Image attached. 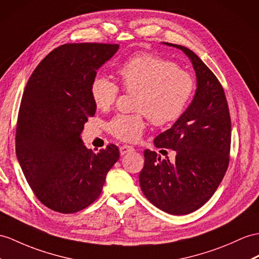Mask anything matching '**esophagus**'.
Masks as SVG:
<instances>
[{
    "label": "esophagus",
    "mask_w": 259,
    "mask_h": 259,
    "mask_svg": "<svg viewBox=\"0 0 259 259\" xmlns=\"http://www.w3.org/2000/svg\"><path fill=\"white\" fill-rule=\"evenodd\" d=\"M131 151H134V148L130 146V145H122V146L119 147V153H121L122 156L125 154L131 153Z\"/></svg>",
    "instance_id": "esophagus-1"
}]
</instances>
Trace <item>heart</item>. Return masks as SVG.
I'll return each instance as SVG.
<instances>
[{"label": "heart", "mask_w": 259, "mask_h": 259, "mask_svg": "<svg viewBox=\"0 0 259 259\" xmlns=\"http://www.w3.org/2000/svg\"><path fill=\"white\" fill-rule=\"evenodd\" d=\"M123 89L136 93L137 114H117L106 125L110 133L125 142H134L145 128V115L156 125L177 121L188 108L194 92L192 75L174 62L153 54H138L118 68ZM119 89L104 75H96L90 94L98 109L106 110L114 104Z\"/></svg>", "instance_id": "obj_1"}]
</instances>
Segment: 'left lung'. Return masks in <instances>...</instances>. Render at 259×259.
Masks as SVG:
<instances>
[{
  "label": "left lung",
  "instance_id": "8db88e82",
  "mask_svg": "<svg viewBox=\"0 0 259 259\" xmlns=\"http://www.w3.org/2000/svg\"><path fill=\"white\" fill-rule=\"evenodd\" d=\"M162 44L189 57L197 75V90L181 117L154 141L156 147L175 150V160H161L155 151L145 150L140 185L158 209L184 215L209 201L228 170L231 116L223 88L204 62L187 47Z\"/></svg>",
  "mask_w": 259,
  "mask_h": 259
}]
</instances>
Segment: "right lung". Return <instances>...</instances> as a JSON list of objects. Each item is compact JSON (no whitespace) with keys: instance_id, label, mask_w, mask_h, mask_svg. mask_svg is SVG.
<instances>
[{"instance_id":"obj_1","label":"right lung","mask_w":259,"mask_h":259,"mask_svg":"<svg viewBox=\"0 0 259 259\" xmlns=\"http://www.w3.org/2000/svg\"><path fill=\"white\" fill-rule=\"evenodd\" d=\"M118 47L96 42L62 45L40 61L24 90L16 156L37 199L56 212L74 213L93 203L119 158L115 145L94 153L80 137L97 111L91 82Z\"/></svg>"}]
</instances>
